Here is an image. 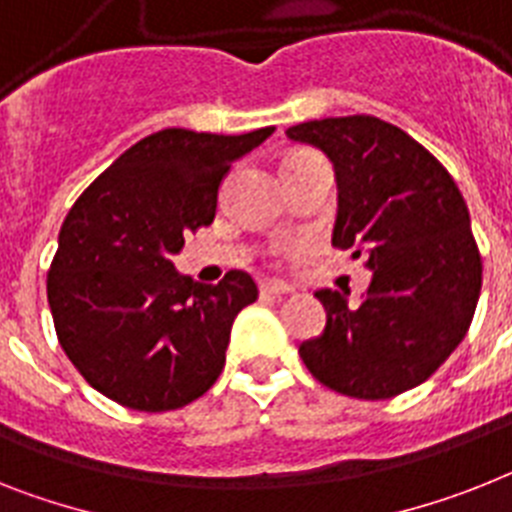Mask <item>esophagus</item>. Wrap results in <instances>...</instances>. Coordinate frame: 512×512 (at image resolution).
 Segmentation results:
<instances>
[{"instance_id":"34e87169","label":"esophagus","mask_w":512,"mask_h":512,"mask_svg":"<svg viewBox=\"0 0 512 512\" xmlns=\"http://www.w3.org/2000/svg\"><path fill=\"white\" fill-rule=\"evenodd\" d=\"M260 294L265 296H291L294 294V286L281 281H263L260 283Z\"/></svg>"}]
</instances>
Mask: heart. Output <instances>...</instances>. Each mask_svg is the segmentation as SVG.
<instances>
[{"mask_svg": "<svg viewBox=\"0 0 512 512\" xmlns=\"http://www.w3.org/2000/svg\"><path fill=\"white\" fill-rule=\"evenodd\" d=\"M309 153H296V156H289L286 161H291V158H307ZM307 249V244L304 242H289L283 244V247H276L273 249V255H299V252H304Z\"/></svg>", "mask_w": 512, "mask_h": 512, "instance_id": "1", "label": "heart"}]
</instances>
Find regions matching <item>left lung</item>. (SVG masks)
Returning a JSON list of instances; mask_svg holds the SVG:
<instances>
[{
  "mask_svg": "<svg viewBox=\"0 0 512 512\" xmlns=\"http://www.w3.org/2000/svg\"><path fill=\"white\" fill-rule=\"evenodd\" d=\"M289 140L333 161V247L372 270L359 304L322 289V336L299 356L336 393L382 401L422 385L463 341L482 291V257L448 169L395 124L367 114L304 122Z\"/></svg>",
  "mask_w": 512,
  "mask_h": 512,
  "instance_id": "1",
  "label": "left lung"
}]
</instances>
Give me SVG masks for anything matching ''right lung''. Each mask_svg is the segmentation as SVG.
Returning a JSON list of instances; mask_svg holds the SVG:
<instances>
[{
  "mask_svg": "<svg viewBox=\"0 0 512 512\" xmlns=\"http://www.w3.org/2000/svg\"><path fill=\"white\" fill-rule=\"evenodd\" d=\"M153 132L77 197L59 231L46 294L64 354L111 401L135 411L182 409L221 375L231 322L257 299L244 270L195 283L171 257L216 218L231 163L268 140Z\"/></svg>",
  "mask_w": 512,
  "mask_h": 512,
  "instance_id": "1",
  "label": "right lung"
}]
</instances>
